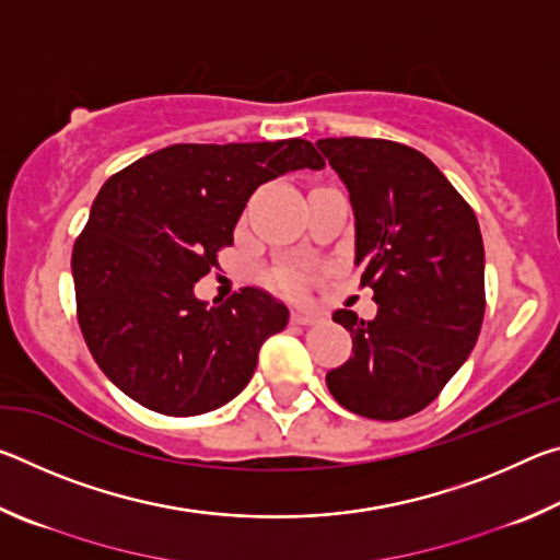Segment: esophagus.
Instances as JSON below:
<instances>
[{
  "mask_svg": "<svg viewBox=\"0 0 560 560\" xmlns=\"http://www.w3.org/2000/svg\"><path fill=\"white\" fill-rule=\"evenodd\" d=\"M324 316L316 314V311H303V308H293L291 311V324H299V326H314L320 324Z\"/></svg>",
  "mask_w": 560,
  "mask_h": 560,
  "instance_id": "obj_1",
  "label": "esophagus"
}]
</instances>
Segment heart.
Listing matches in <instances>:
<instances>
[{"mask_svg": "<svg viewBox=\"0 0 560 560\" xmlns=\"http://www.w3.org/2000/svg\"><path fill=\"white\" fill-rule=\"evenodd\" d=\"M283 281H287V283H293V277H283Z\"/></svg>", "mask_w": 560, "mask_h": 560, "instance_id": "1", "label": "heart"}]
</instances>
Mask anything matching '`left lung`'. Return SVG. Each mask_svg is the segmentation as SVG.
Instances as JSON below:
<instances>
[{"label": "left lung", "mask_w": 560, "mask_h": 560, "mask_svg": "<svg viewBox=\"0 0 560 560\" xmlns=\"http://www.w3.org/2000/svg\"><path fill=\"white\" fill-rule=\"evenodd\" d=\"M346 185L360 283L377 314L338 308L353 355L326 375L360 417L402 420L428 407L469 358L485 320V242L471 207L420 150L381 138L316 140Z\"/></svg>", "instance_id": "obj_1"}]
</instances>
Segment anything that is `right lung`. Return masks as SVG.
Here are the masks:
<instances>
[{
	"label": "right lung",
	"mask_w": 560,
	"mask_h": 560,
	"mask_svg": "<svg viewBox=\"0 0 560 560\" xmlns=\"http://www.w3.org/2000/svg\"><path fill=\"white\" fill-rule=\"evenodd\" d=\"M324 170L308 140L155 150L113 175L75 240L81 334L108 381L148 410L192 417L249 385L264 340L289 308L261 289L224 303L195 283L234 242L254 189L293 170Z\"/></svg>",
	"instance_id": "obj_1"
}]
</instances>
